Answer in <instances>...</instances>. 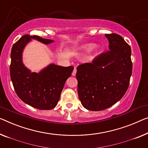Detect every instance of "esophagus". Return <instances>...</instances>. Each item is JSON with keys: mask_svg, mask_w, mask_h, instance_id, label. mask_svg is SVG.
Here are the masks:
<instances>
[{"mask_svg": "<svg viewBox=\"0 0 148 148\" xmlns=\"http://www.w3.org/2000/svg\"><path fill=\"white\" fill-rule=\"evenodd\" d=\"M76 67H74V70H73V72H72V76H76Z\"/></svg>", "mask_w": 148, "mask_h": 148, "instance_id": "34e87169", "label": "esophagus"}]
</instances>
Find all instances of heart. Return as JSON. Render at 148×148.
Instances as JSON below:
<instances>
[{
    "label": "heart",
    "instance_id": "obj_1",
    "mask_svg": "<svg viewBox=\"0 0 148 148\" xmlns=\"http://www.w3.org/2000/svg\"><path fill=\"white\" fill-rule=\"evenodd\" d=\"M92 48V47H89V48H88V49H89V50H91Z\"/></svg>",
    "mask_w": 148,
    "mask_h": 148
}]
</instances>
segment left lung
<instances>
[{
  "mask_svg": "<svg viewBox=\"0 0 148 148\" xmlns=\"http://www.w3.org/2000/svg\"><path fill=\"white\" fill-rule=\"evenodd\" d=\"M109 51L91 63L77 67L78 94L82 104L91 111L108 108L126 92L132 72L131 48L117 34H105Z\"/></svg>",
  "mask_w": 148,
  "mask_h": 148,
  "instance_id": "1",
  "label": "left lung"
}]
</instances>
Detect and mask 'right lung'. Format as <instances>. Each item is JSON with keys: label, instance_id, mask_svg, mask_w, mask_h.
Wrapping results in <instances>:
<instances>
[{"label": "right lung", "instance_id": "right-lung-1", "mask_svg": "<svg viewBox=\"0 0 148 148\" xmlns=\"http://www.w3.org/2000/svg\"><path fill=\"white\" fill-rule=\"evenodd\" d=\"M32 39L45 45L54 42L35 35L21 37L11 50L10 78L15 92L24 102L39 110H51L58 103L64 84L71 76L74 67L50 64L38 73L32 72L23 62V50Z\"/></svg>", "mask_w": 148, "mask_h": 148}]
</instances>
